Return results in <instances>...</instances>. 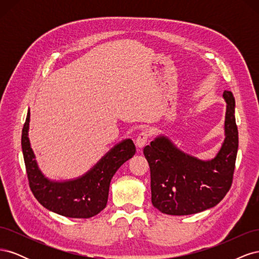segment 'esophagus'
<instances>
[{"label": "esophagus", "mask_w": 259, "mask_h": 259, "mask_svg": "<svg viewBox=\"0 0 259 259\" xmlns=\"http://www.w3.org/2000/svg\"><path fill=\"white\" fill-rule=\"evenodd\" d=\"M149 137H150V134H149L148 131L145 130V131L140 132L136 138V146L138 148H143L147 144Z\"/></svg>", "instance_id": "34e87169"}]
</instances>
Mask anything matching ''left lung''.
<instances>
[{"instance_id": "8db88e82", "label": "left lung", "mask_w": 259, "mask_h": 259, "mask_svg": "<svg viewBox=\"0 0 259 259\" xmlns=\"http://www.w3.org/2000/svg\"><path fill=\"white\" fill-rule=\"evenodd\" d=\"M227 103L225 140L211 160H200L177 148L166 136L144 148L150 166L151 202L167 215H191L214 207L229 191L236 167L239 136L234 116L236 101L230 91Z\"/></svg>"}]
</instances>
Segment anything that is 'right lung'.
Masks as SVG:
<instances>
[{"label":"right lung","mask_w":259,"mask_h":259,"mask_svg":"<svg viewBox=\"0 0 259 259\" xmlns=\"http://www.w3.org/2000/svg\"><path fill=\"white\" fill-rule=\"evenodd\" d=\"M30 112L23 124L21 148L30 189L41 204L54 213L70 218H90L103 210L108 202L113 175L136 152L132 139H124L101 158L83 176L56 182L45 177L38 168L28 137Z\"/></svg>","instance_id":"obj_1"}]
</instances>
